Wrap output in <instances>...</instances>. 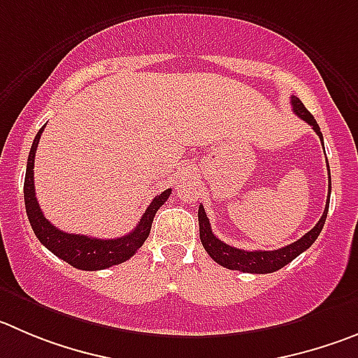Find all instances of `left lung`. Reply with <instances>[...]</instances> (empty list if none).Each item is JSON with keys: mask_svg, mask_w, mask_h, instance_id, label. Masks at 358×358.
Instances as JSON below:
<instances>
[{"mask_svg": "<svg viewBox=\"0 0 358 358\" xmlns=\"http://www.w3.org/2000/svg\"><path fill=\"white\" fill-rule=\"evenodd\" d=\"M292 106H293V113H295L299 118H302L303 122L309 123L315 132L318 134L320 139L323 141V136L320 132V127L316 123L315 116L310 115L306 108H303L302 100L296 99V96H292ZM329 166V162H327ZM329 178H330V169H329ZM329 194H330V180H329ZM329 203L330 198L327 199V206L323 210L322 219L316 222V226L310 231H307L302 238H299L296 242L289 243L286 247H280L277 250H243V249H236V247L228 245L222 240L217 238L215 235L212 233V228H210V220L206 217L205 208L203 205H199L198 210V220H199V238H201L203 247L210 255V258L213 259L215 263H219L220 266H224V268L229 270H240V272H247V273H272L275 270L282 268L288 263H292L293 259L296 258L299 255H302L303 250L309 249L315 240L318 238L320 233H322L323 224H325L327 220V213H329Z\"/></svg>", "mask_w": 358, "mask_h": 358, "instance_id": "1", "label": "left lung"}]
</instances>
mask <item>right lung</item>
Returning a JSON list of instances; mask_svg holds the SVG:
<instances>
[{
    "label": "right lung",
    "mask_w": 358,
    "mask_h": 358,
    "mask_svg": "<svg viewBox=\"0 0 358 358\" xmlns=\"http://www.w3.org/2000/svg\"><path fill=\"white\" fill-rule=\"evenodd\" d=\"M45 127V125H43ZM43 127L33 139L31 150L28 155V166H26V178H24V205L26 213H28L29 224L35 231L36 238L42 245L48 247L52 255L58 256L59 259L66 262L69 265L76 266L79 270H103L113 265L127 262L132 258L139 250V247L148 238L150 229H152L153 217L157 210L168 201L171 189H166L159 196L153 198L146 212L143 213L139 224L125 236L120 238H93V236L73 235V233H65L62 229L55 228L40 210L38 201L35 198V183H33V168H35V152L38 148L40 136L43 132Z\"/></svg>",
    "instance_id": "obj_1"
}]
</instances>
